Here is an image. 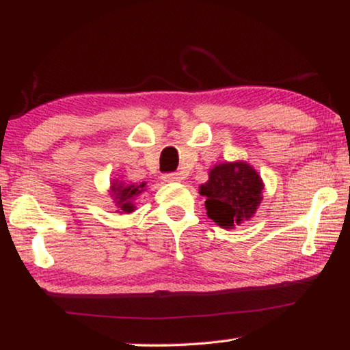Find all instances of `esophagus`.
Wrapping results in <instances>:
<instances>
[{
	"label": "esophagus",
	"instance_id": "1",
	"mask_svg": "<svg viewBox=\"0 0 350 350\" xmlns=\"http://www.w3.org/2000/svg\"><path fill=\"white\" fill-rule=\"evenodd\" d=\"M163 182H180L182 180V174L180 173H167L162 176Z\"/></svg>",
	"mask_w": 350,
	"mask_h": 350
}]
</instances>
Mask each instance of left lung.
Returning a JSON list of instances; mask_svg holds the SVG:
<instances>
[{"instance_id":"8db88e82","label":"left lung","mask_w":350,"mask_h":350,"mask_svg":"<svg viewBox=\"0 0 350 350\" xmlns=\"http://www.w3.org/2000/svg\"><path fill=\"white\" fill-rule=\"evenodd\" d=\"M264 182L250 163L222 162L208 173V180L199 187L205 196L206 216L222 228L250 221L262 200Z\"/></svg>"}]
</instances>
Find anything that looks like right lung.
I'll list each match as a JSON object with an SVG mask.
<instances>
[{
  "instance_id": "right-lung-1",
  "label": "right lung",
  "mask_w": 350,
  "mask_h": 350,
  "mask_svg": "<svg viewBox=\"0 0 350 350\" xmlns=\"http://www.w3.org/2000/svg\"><path fill=\"white\" fill-rule=\"evenodd\" d=\"M145 185H146L145 182L133 183V182H126L123 179L112 180L111 187H109V194L117 206L116 213H120V215L133 213L135 210L134 200L145 191L146 189Z\"/></svg>"
}]
</instances>
